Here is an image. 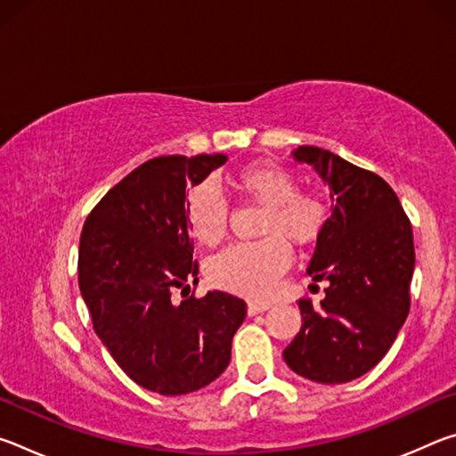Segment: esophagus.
<instances>
[{
  "label": "esophagus",
  "instance_id": "obj_1",
  "mask_svg": "<svg viewBox=\"0 0 456 456\" xmlns=\"http://www.w3.org/2000/svg\"><path fill=\"white\" fill-rule=\"evenodd\" d=\"M269 304H257V302H249V305H247V314L249 315H257V314H264L269 310Z\"/></svg>",
  "mask_w": 456,
  "mask_h": 456
}]
</instances>
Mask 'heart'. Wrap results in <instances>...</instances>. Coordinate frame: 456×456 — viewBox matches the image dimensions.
Returning <instances> with one entry per match:
<instances>
[{
	"mask_svg": "<svg viewBox=\"0 0 456 456\" xmlns=\"http://www.w3.org/2000/svg\"><path fill=\"white\" fill-rule=\"evenodd\" d=\"M235 189L267 207L261 225L265 239L233 245L207 264V280L219 289L245 297H267L280 275L291 265L289 243L310 247L328 221L323 200L302 192L296 175L275 163H253L233 176ZM229 207L213 183H200L187 192V225L200 245L215 247L227 233Z\"/></svg>",
	"mask_w": 456,
	"mask_h": 456,
	"instance_id": "1",
	"label": "heart"
}]
</instances>
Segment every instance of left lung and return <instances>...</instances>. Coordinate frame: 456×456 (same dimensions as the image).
<instances>
[{
    "instance_id": "8db88e82",
    "label": "left lung",
    "mask_w": 456,
    "mask_h": 456,
    "mask_svg": "<svg viewBox=\"0 0 456 456\" xmlns=\"http://www.w3.org/2000/svg\"><path fill=\"white\" fill-rule=\"evenodd\" d=\"M291 154L328 184L331 215L307 267L314 281H328L326 297L299 299L302 330L283 360L312 382L344 384L386 356L411 310L412 227L378 175L318 146Z\"/></svg>"
}]
</instances>
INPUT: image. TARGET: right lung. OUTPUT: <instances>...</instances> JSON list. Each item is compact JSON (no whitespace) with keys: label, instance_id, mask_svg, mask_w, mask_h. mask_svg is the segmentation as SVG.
Masks as SVG:
<instances>
[{"label":"right lung","instance_id":"obj_1","mask_svg":"<svg viewBox=\"0 0 456 456\" xmlns=\"http://www.w3.org/2000/svg\"><path fill=\"white\" fill-rule=\"evenodd\" d=\"M227 154L159 157L112 187L84 223L78 283L94 331L146 390L189 395L225 372L247 305L225 291L189 296L199 283L187 225V187ZM183 289V300L172 293Z\"/></svg>","mask_w":456,"mask_h":456}]
</instances>
